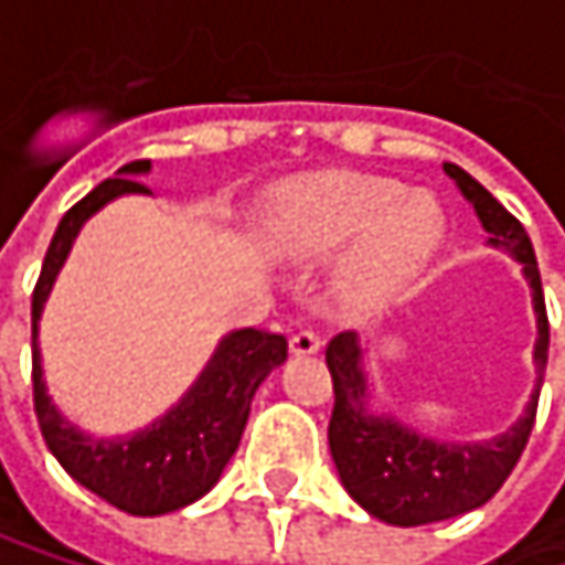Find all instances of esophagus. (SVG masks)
Listing matches in <instances>:
<instances>
[{
	"mask_svg": "<svg viewBox=\"0 0 565 565\" xmlns=\"http://www.w3.org/2000/svg\"><path fill=\"white\" fill-rule=\"evenodd\" d=\"M320 347H323V340L313 330H300V333L290 337V353L294 356H313V353H320Z\"/></svg>",
	"mask_w": 565,
	"mask_h": 565,
	"instance_id": "1",
	"label": "esophagus"
}]
</instances>
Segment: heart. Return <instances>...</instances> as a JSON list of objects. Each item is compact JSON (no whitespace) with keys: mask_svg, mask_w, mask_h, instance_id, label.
<instances>
[{"mask_svg":"<svg viewBox=\"0 0 565 565\" xmlns=\"http://www.w3.org/2000/svg\"><path fill=\"white\" fill-rule=\"evenodd\" d=\"M271 248L297 265L343 255L337 287L356 310H380L415 281L445 242V212L398 179L330 170L294 179L268 218Z\"/></svg>","mask_w":565,"mask_h":565,"instance_id":"heart-1","label":"heart"}]
</instances>
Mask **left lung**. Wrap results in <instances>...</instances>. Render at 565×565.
Returning a JSON list of instances; mask_svg holds the SVG:
<instances>
[{"label": "left lung", "mask_w": 565, "mask_h": 565, "mask_svg": "<svg viewBox=\"0 0 565 565\" xmlns=\"http://www.w3.org/2000/svg\"><path fill=\"white\" fill-rule=\"evenodd\" d=\"M445 175L475 209L481 228L488 232V248L510 255L530 284L536 313V383L510 428L481 441H445L415 431L390 408H376V390L366 373V343H360L356 333L333 337L327 347V366L333 376V415L327 431L330 455L347 494L370 516L393 526L451 520L458 513L484 508L501 491L520 451L526 448L550 350L546 303L530 235L475 175L455 163H445Z\"/></svg>", "instance_id": "obj_1"}]
</instances>
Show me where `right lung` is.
<instances>
[{
    "label": "right lung",
    "mask_w": 565,
    "mask_h": 565,
    "mask_svg": "<svg viewBox=\"0 0 565 565\" xmlns=\"http://www.w3.org/2000/svg\"><path fill=\"white\" fill-rule=\"evenodd\" d=\"M150 170V160L127 163L114 172V179H104L74 209L64 212L32 294V383L42 435L61 468L81 488L134 516H160L189 508L215 488L242 441L258 386L287 360V340L281 333L245 327L218 340L195 383L147 428L97 438L67 422V415L57 408L49 395L39 347V320L45 300L84 222L120 195H153L140 182V175Z\"/></svg>",
    "instance_id": "1"
}]
</instances>
